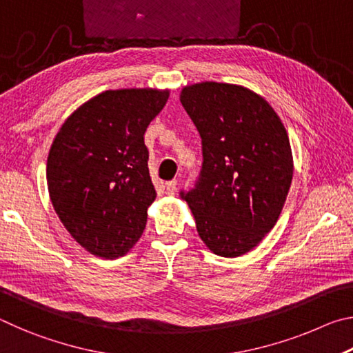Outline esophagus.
<instances>
[{"instance_id": "esophagus-1", "label": "esophagus", "mask_w": 353, "mask_h": 353, "mask_svg": "<svg viewBox=\"0 0 353 353\" xmlns=\"http://www.w3.org/2000/svg\"><path fill=\"white\" fill-rule=\"evenodd\" d=\"M165 187H166V193H168V194H174L176 190H177V181L166 182Z\"/></svg>"}]
</instances>
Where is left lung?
Here are the masks:
<instances>
[{
    "mask_svg": "<svg viewBox=\"0 0 353 353\" xmlns=\"http://www.w3.org/2000/svg\"><path fill=\"white\" fill-rule=\"evenodd\" d=\"M181 103L202 139V170L182 199L201 240L235 259L276 225L292 181V154L282 119L260 94L234 83L201 82Z\"/></svg>",
    "mask_w": 353,
    "mask_h": 353,
    "instance_id": "8db88e82",
    "label": "left lung"
}]
</instances>
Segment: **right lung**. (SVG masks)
Returning <instances> with one entry per match:
<instances>
[{
	"label": "right lung",
	"mask_w": 353,
	"mask_h": 353,
	"mask_svg": "<svg viewBox=\"0 0 353 353\" xmlns=\"http://www.w3.org/2000/svg\"><path fill=\"white\" fill-rule=\"evenodd\" d=\"M170 90L123 88L97 94L65 119L52 141L46 182L70 235L103 259L126 255L155 199L145 132Z\"/></svg>",
	"instance_id": "add662e5"
}]
</instances>
